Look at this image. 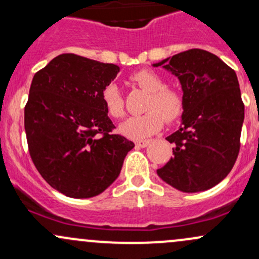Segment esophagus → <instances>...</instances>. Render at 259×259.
Instances as JSON below:
<instances>
[{
  "label": "esophagus",
  "instance_id": "obj_1",
  "mask_svg": "<svg viewBox=\"0 0 259 259\" xmlns=\"http://www.w3.org/2000/svg\"><path fill=\"white\" fill-rule=\"evenodd\" d=\"M151 140H140V141H136L135 145L138 147H147L150 145Z\"/></svg>",
  "mask_w": 259,
  "mask_h": 259
}]
</instances>
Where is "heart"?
Returning a JSON list of instances; mask_svg holds the SVG:
<instances>
[{
	"mask_svg": "<svg viewBox=\"0 0 259 259\" xmlns=\"http://www.w3.org/2000/svg\"><path fill=\"white\" fill-rule=\"evenodd\" d=\"M130 81L147 91L146 113L130 117L120 125V133L127 138L139 140L157 133L164 124L173 123L185 111V95L177 86L165 85L164 79L152 69H140L130 75ZM106 111L114 119L125 115V100L120 89L115 84H108L101 94Z\"/></svg>",
	"mask_w": 259,
	"mask_h": 259,
	"instance_id": "1",
	"label": "heart"
}]
</instances>
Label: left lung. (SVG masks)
<instances>
[{"label":"left lung","mask_w":259,"mask_h":259,"mask_svg":"<svg viewBox=\"0 0 259 259\" xmlns=\"http://www.w3.org/2000/svg\"><path fill=\"white\" fill-rule=\"evenodd\" d=\"M153 65H163L178 76L185 95L180 129L167 138L175 145L174 157L157 174L183 192L210 189L230 173L241 146L245 105L236 73L200 49Z\"/></svg>","instance_id":"left-lung-1"}]
</instances>
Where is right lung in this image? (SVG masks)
Instances as JSON below:
<instances>
[{
    "instance_id": "obj_1",
    "label": "right lung",
    "mask_w": 259,
    "mask_h": 259,
    "mask_svg": "<svg viewBox=\"0 0 259 259\" xmlns=\"http://www.w3.org/2000/svg\"><path fill=\"white\" fill-rule=\"evenodd\" d=\"M118 72L115 64L63 53L32 78L24 108L29 153L46 183L68 197L105 191L135 146L113 134L101 99Z\"/></svg>"
}]
</instances>
